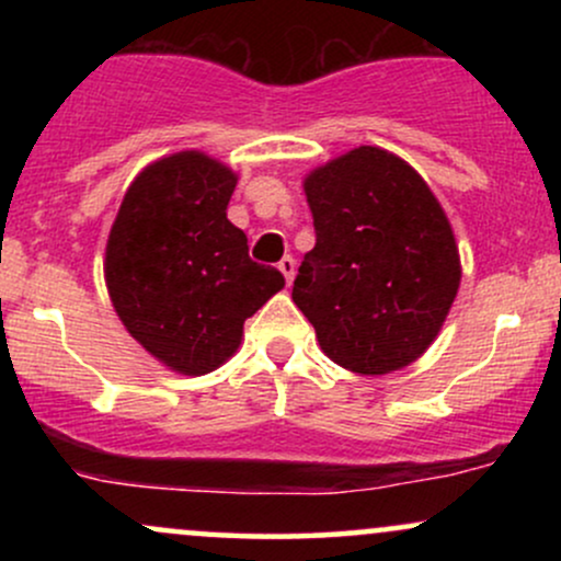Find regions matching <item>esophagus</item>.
<instances>
[{
    "mask_svg": "<svg viewBox=\"0 0 561 561\" xmlns=\"http://www.w3.org/2000/svg\"><path fill=\"white\" fill-rule=\"evenodd\" d=\"M279 272H282V276H285L287 287L293 285V276H295V261L289 259V255H287V259H282V261H279Z\"/></svg>",
    "mask_w": 561,
    "mask_h": 561,
    "instance_id": "34e87169",
    "label": "esophagus"
}]
</instances>
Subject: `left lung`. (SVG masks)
<instances>
[{
  "instance_id": "obj_1",
  "label": "left lung",
  "mask_w": 561,
  "mask_h": 561,
  "mask_svg": "<svg viewBox=\"0 0 561 561\" xmlns=\"http://www.w3.org/2000/svg\"><path fill=\"white\" fill-rule=\"evenodd\" d=\"M317 244L293 300L321 351L356 375H390L435 343L461 282L459 244L427 182L362 145L302 179Z\"/></svg>"
}]
</instances>
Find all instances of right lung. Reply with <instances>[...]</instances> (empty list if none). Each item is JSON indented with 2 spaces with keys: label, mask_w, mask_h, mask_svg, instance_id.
I'll return each instance as SVG.
<instances>
[{
  "label": "right lung",
  "mask_w": 561,
  "mask_h": 561,
  "mask_svg": "<svg viewBox=\"0 0 561 561\" xmlns=\"http://www.w3.org/2000/svg\"><path fill=\"white\" fill-rule=\"evenodd\" d=\"M237 173L199 150L141 169L105 248L113 308L137 343L186 377L208 375L242 343L244 319L285 287L250 261L248 237L227 218Z\"/></svg>",
  "instance_id": "right-lung-1"
}]
</instances>
